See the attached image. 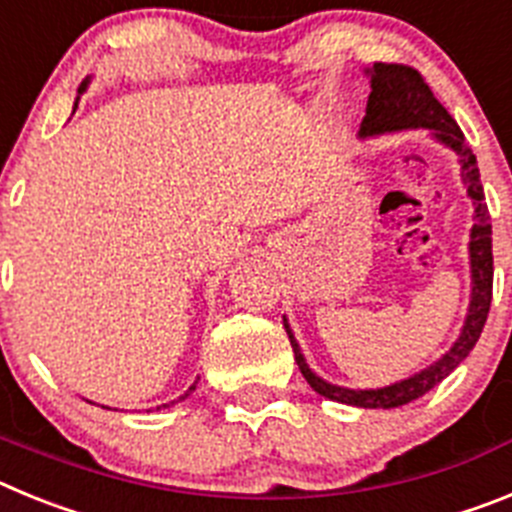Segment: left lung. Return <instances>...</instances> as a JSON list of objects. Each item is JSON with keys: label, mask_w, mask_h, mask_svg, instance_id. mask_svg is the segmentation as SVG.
<instances>
[{"label": "left lung", "mask_w": 512, "mask_h": 512, "mask_svg": "<svg viewBox=\"0 0 512 512\" xmlns=\"http://www.w3.org/2000/svg\"><path fill=\"white\" fill-rule=\"evenodd\" d=\"M366 74H372V94H369L366 115L361 120V135H379L390 133V130L408 128L433 130V135L449 148H454L456 156H459L461 174H464L467 194L472 197L474 217H477V223L472 228V243H469L474 287L467 323H464L459 341L451 346L449 354H443L436 364L423 369L415 377L390 384L384 390H346V387L323 382V379L310 372V366L305 364V356H302L300 346H297L295 336H292V330L287 325V336L292 348H295L297 366H300L307 384L318 395L328 397V400L346 402V405H356V408L390 410L408 405V402L423 397L425 392H431L438 382H443L461 361L467 359L474 343L479 341V333L485 328L492 302V271H495L492 269V225L490 210L485 205V189H482V182H479L477 158H474L472 148L467 146V140H464V133L456 125V120L433 97L431 87L425 84L423 76L413 66H405V63H374V69H369Z\"/></svg>", "instance_id": "obj_1"}]
</instances>
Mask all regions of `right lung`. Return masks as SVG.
<instances>
[{"mask_svg": "<svg viewBox=\"0 0 512 512\" xmlns=\"http://www.w3.org/2000/svg\"><path fill=\"white\" fill-rule=\"evenodd\" d=\"M84 89H87V81H84V84H81V87H79V94H81V92H84ZM76 102H79V97H76ZM194 384H197V382H194ZM194 384H192V387H189V390H187V392H184V395H182V397H179V400H184V397H187V395H189V392H192V390H194ZM164 408H166V405H164Z\"/></svg>", "mask_w": 512, "mask_h": 512, "instance_id": "right-lung-1", "label": "right lung"}]
</instances>
